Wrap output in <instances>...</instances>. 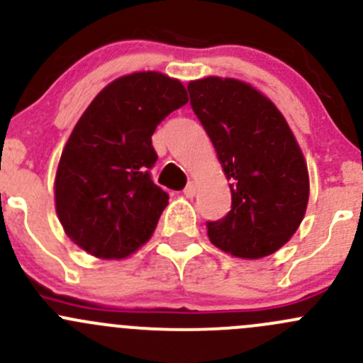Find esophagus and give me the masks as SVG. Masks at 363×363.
I'll return each instance as SVG.
<instances>
[{
    "mask_svg": "<svg viewBox=\"0 0 363 363\" xmlns=\"http://www.w3.org/2000/svg\"><path fill=\"white\" fill-rule=\"evenodd\" d=\"M184 196H188V199H193V196H195V193H196V186L193 184V182H189L188 186H186L184 188Z\"/></svg>",
    "mask_w": 363,
    "mask_h": 363,
    "instance_id": "34e87169",
    "label": "esophagus"
}]
</instances>
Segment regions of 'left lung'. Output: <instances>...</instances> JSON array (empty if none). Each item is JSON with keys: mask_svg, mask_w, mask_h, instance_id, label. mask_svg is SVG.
<instances>
[{"mask_svg": "<svg viewBox=\"0 0 363 363\" xmlns=\"http://www.w3.org/2000/svg\"><path fill=\"white\" fill-rule=\"evenodd\" d=\"M188 90L230 181V211L207 221L211 242L241 259L275 253L298 230L308 202L307 163L293 131L275 104L242 81L203 77Z\"/></svg>", "mask_w": 363, "mask_h": 363, "instance_id": "obj_1", "label": "left lung"}]
</instances>
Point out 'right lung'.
<instances>
[{"mask_svg": "<svg viewBox=\"0 0 363 363\" xmlns=\"http://www.w3.org/2000/svg\"><path fill=\"white\" fill-rule=\"evenodd\" d=\"M188 103L181 81L161 72L118 77L97 94L69 136L55 181L65 234L99 259H124L152 235L168 203L150 168L152 135Z\"/></svg>", "mask_w": 363, "mask_h": 363, "instance_id": "add662e5", "label": "right lung"}]
</instances>
